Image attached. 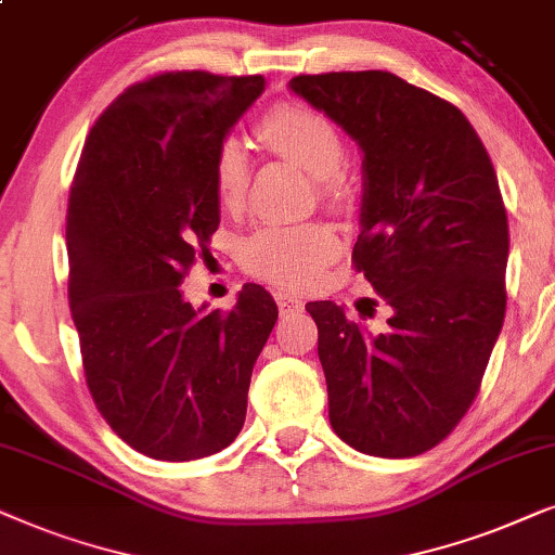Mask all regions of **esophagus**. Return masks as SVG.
Returning a JSON list of instances; mask_svg holds the SVG:
<instances>
[{
	"label": "esophagus",
	"mask_w": 555,
	"mask_h": 555,
	"mask_svg": "<svg viewBox=\"0 0 555 555\" xmlns=\"http://www.w3.org/2000/svg\"><path fill=\"white\" fill-rule=\"evenodd\" d=\"M276 297V305L282 309V314H289V312H297V309L305 307V301L299 297H294V294H286V292H276L273 294Z\"/></svg>",
	"instance_id": "obj_1"
}]
</instances>
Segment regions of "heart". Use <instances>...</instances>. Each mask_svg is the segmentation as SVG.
I'll list each match as a JSON object with an SVG mask.
<instances>
[{
	"instance_id": "1",
	"label": "heart",
	"mask_w": 555,
	"mask_h": 555,
	"mask_svg": "<svg viewBox=\"0 0 555 555\" xmlns=\"http://www.w3.org/2000/svg\"><path fill=\"white\" fill-rule=\"evenodd\" d=\"M258 137L282 157L297 162L309 177L324 182L330 195H339L345 167V142L335 124L320 111L282 103L258 121ZM216 195L225 208H238L248 192L250 165L238 139H225L216 154ZM339 250L337 235L327 225H263L243 243V266L266 282L301 289Z\"/></svg>"
}]
</instances>
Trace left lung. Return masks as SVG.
Instances as JSON below:
<instances>
[{
    "label": "left lung",
    "instance_id": "obj_1",
    "mask_svg": "<svg viewBox=\"0 0 555 555\" xmlns=\"http://www.w3.org/2000/svg\"><path fill=\"white\" fill-rule=\"evenodd\" d=\"M289 91L363 152L352 261L390 309L388 330L371 332L335 301L307 305L330 424L363 454H424L475 401L505 320L498 175L460 108L393 73L297 76Z\"/></svg>",
    "mask_w": 555,
    "mask_h": 555
}]
</instances>
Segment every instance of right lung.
<instances>
[{
  "label": "right lung",
  "instance_id": "1",
  "mask_svg": "<svg viewBox=\"0 0 555 555\" xmlns=\"http://www.w3.org/2000/svg\"><path fill=\"white\" fill-rule=\"evenodd\" d=\"M263 76L162 73L103 111L68 201L70 312L95 409L139 454L203 460L233 444L279 309L246 284L231 312L184 299L220 225L216 154Z\"/></svg>",
  "mask_w": 555,
  "mask_h": 555
}]
</instances>
